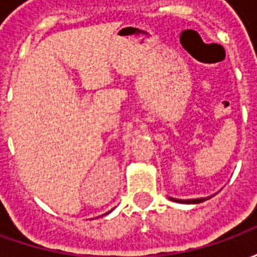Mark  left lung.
Instances as JSON below:
<instances>
[{
	"mask_svg": "<svg viewBox=\"0 0 257 257\" xmlns=\"http://www.w3.org/2000/svg\"><path fill=\"white\" fill-rule=\"evenodd\" d=\"M213 195H209V197H204V198H194V199H179V198H172L169 197L171 201H175V202H180V204H199V202H204L206 199L212 198Z\"/></svg>",
	"mask_w": 257,
	"mask_h": 257,
	"instance_id": "8db88e82",
	"label": "left lung"
}]
</instances>
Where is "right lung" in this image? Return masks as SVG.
<instances>
[{"mask_svg":"<svg viewBox=\"0 0 257 257\" xmlns=\"http://www.w3.org/2000/svg\"><path fill=\"white\" fill-rule=\"evenodd\" d=\"M110 212H111V210H110ZM110 212H107V213H110ZM107 213H104V215H107Z\"/></svg>","mask_w":257,"mask_h":257,"instance_id":"add662e5","label":"right lung"}]
</instances>
